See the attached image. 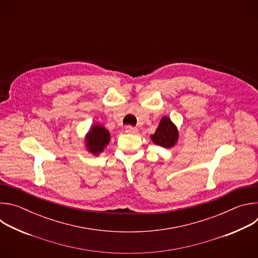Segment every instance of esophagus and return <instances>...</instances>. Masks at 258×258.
Instances as JSON below:
<instances>
[{"instance_id":"1","label":"esophagus","mask_w":258,"mask_h":258,"mask_svg":"<svg viewBox=\"0 0 258 258\" xmlns=\"http://www.w3.org/2000/svg\"><path fill=\"white\" fill-rule=\"evenodd\" d=\"M125 132H126L127 134H136V133L138 132V130H137L136 127L132 126V125H126V126H125Z\"/></svg>"}]
</instances>
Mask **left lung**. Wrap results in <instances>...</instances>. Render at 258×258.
<instances>
[{
    "label": "left lung",
    "mask_w": 258,
    "mask_h": 258,
    "mask_svg": "<svg viewBox=\"0 0 258 258\" xmlns=\"http://www.w3.org/2000/svg\"><path fill=\"white\" fill-rule=\"evenodd\" d=\"M178 138V133L176 126L168 117H162L158 128L155 134L151 136V140L154 144L163 147V148H171L176 143Z\"/></svg>",
    "instance_id": "left-lung-1"
}]
</instances>
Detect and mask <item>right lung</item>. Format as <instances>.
<instances>
[{
  "mask_svg": "<svg viewBox=\"0 0 258 258\" xmlns=\"http://www.w3.org/2000/svg\"><path fill=\"white\" fill-rule=\"evenodd\" d=\"M87 148L90 152L98 155L104 150L106 145L110 141L109 132L102 125L96 124L92 126V130L87 135Z\"/></svg>",
  "mask_w": 258,
  "mask_h": 258,
  "instance_id": "obj_1",
  "label": "right lung"
}]
</instances>
